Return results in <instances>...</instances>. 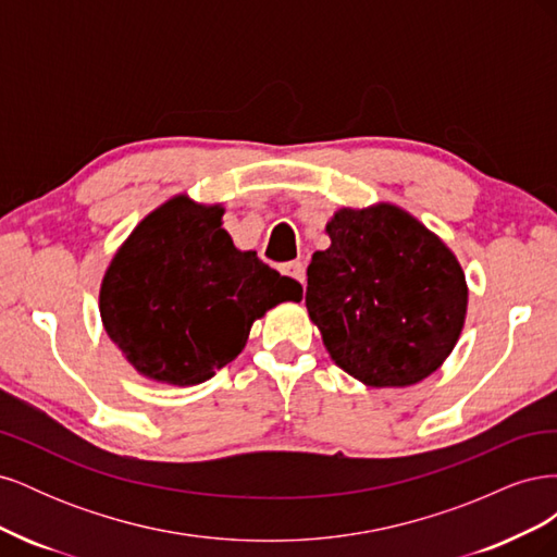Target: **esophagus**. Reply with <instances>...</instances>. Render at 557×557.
I'll return each instance as SVG.
<instances>
[{"label":"esophagus","instance_id":"obj_1","mask_svg":"<svg viewBox=\"0 0 557 557\" xmlns=\"http://www.w3.org/2000/svg\"><path fill=\"white\" fill-rule=\"evenodd\" d=\"M281 274L293 278V281H297V283L301 285V288H305L307 274H305V267H301V262H288V264H283V267H281Z\"/></svg>","mask_w":557,"mask_h":557}]
</instances>
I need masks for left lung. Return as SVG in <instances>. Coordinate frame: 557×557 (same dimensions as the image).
<instances>
[{
	"instance_id": "1",
	"label": "left lung",
	"mask_w": 557,
	"mask_h": 557,
	"mask_svg": "<svg viewBox=\"0 0 557 557\" xmlns=\"http://www.w3.org/2000/svg\"><path fill=\"white\" fill-rule=\"evenodd\" d=\"M307 269V311L336 367L367 387L416 385L460 339L467 278L455 252L391 201L334 211Z\"/></svg>"
}]
</instances>
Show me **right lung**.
<instances>
[{
	"mask_svg": "<svg viewBox=\"0 0 557 557\" xmlns=\"http://www.w3.org/2000/svg\"><path fill=\"white\" fill-rule=\"evenodd\" d=\"M223 205L188 193L150 211L113 252L99 315L109 339L148 381L197 385L244 350L250 327L301 285L239 250Z\"/></svg>",
	"mask_w": 557,
	"mask_h": 557,
	"instance_id": "1",
	"label": "right lung"
}]
</instances>
